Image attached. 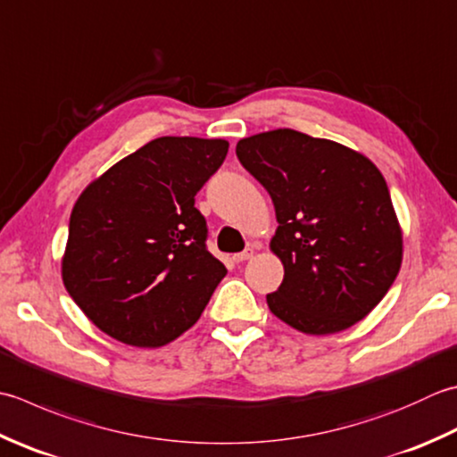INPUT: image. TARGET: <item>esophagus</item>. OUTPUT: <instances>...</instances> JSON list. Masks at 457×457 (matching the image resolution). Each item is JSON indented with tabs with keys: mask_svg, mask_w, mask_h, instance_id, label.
<instances>
[{
	"mask_svg": "<svg viewBox=\"0 0 457 457\" xmlns=\"http://www.w3.org/2000/svg\"><path fill=\"white\" fill-rule=\"evenodd\" d=\"M252 257H253V249L247 247V249H244V252H241V253H236V255H234V262L244 263V262H247V259H252Z\"/></svg>",
	"mask_w": 457,
	"mask_h": 457,
	"instance_id": "esophagus-1",
	"label": "esophagus"
}]
</instances>
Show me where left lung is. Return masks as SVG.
<instances>
[{"label":"left lung","instance_id":"1","mask_svg":"<svg viewBox=\"0 0 457 457\" xmlns=\"http://www.w3.org/2000/svg\"><path fill=\"white\" fill-rule=\"evenodd\" d=\"M236 154L270 192L285 267L267 295L275 317L309 335L359 323L395 283L402 231L380 170L338 142L291 129L237 142Z\"/></svg>","mask_w":457,"mask_h":457}]
</instances>
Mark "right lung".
<instances>
[{"label": "right lung", "mask_w": 457, "mask_h": 457, "mask_svg": "<svg viewBox=\"0 0 457 457\" xmlns=\"http://www.w3.org/2000/svg\"><path fill=\"white\" fill-rule=\"evenodd\" d=\"M228 148L220 138L150 140L80 194L62 283L103 333L154 348L200 319L228 270L208 252L194 204Z\"/></svg>", "instance_id": "obj_1"}]
</instances>
